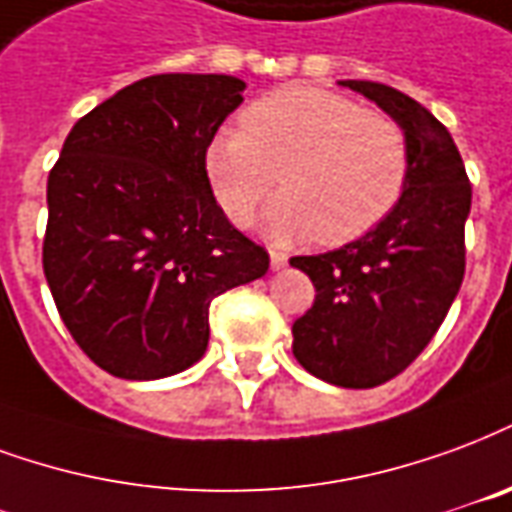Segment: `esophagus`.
Wrapping results in <instances>:
<instances>
[{
    "label": "esophagus",
    "mask_w": 512,
    "mask_h": 512,
    "mask_svg": "<svg viewBox=\"0 0 512 512\" xmlns=\"http://www.w3.org/2000/svg\"><path fill=\"white\" fill-rule=\"evenodd\" d=\"M287 266V255H282V252H274L271 249V268L274 271H279V268H285Z\"/></svg>",
    "instance_id": "34e87169"
}]
</instances>
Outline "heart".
Returning a JSON list of instances; mask_svg holds the SVG:
<instances>
[{"label": "heart", "mask_w": 512, "mask_h": 512, "mask_svg": "<svg viewBox=\"0 0 512 512\" xmlns=\"http://www.w3.org/2000/svg\"><path fill=\"white\" fill-rule=\"evenodd\" d=\"M241 121L244 130L225 127L206 149L208 181L230 222H252L279 170L287 195L266 214L276 241L347 244L396 206L407 138L391 116L363 111L342 94L285 86L246 105Z\"/></svg>", "instance_id": "b5f03b06"}]
</instances>
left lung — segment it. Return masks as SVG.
I'll list each match as a JSON object with an SVG mask.
<instances>
[{
  "instance_id": "1",
  "label": "left lung",
  "mask_w": 512,
  "mask_h": 512,
  "mask_svg": "<svg viewBox=\"0 0 512 512\" xmlns=\"http://www.w3.org/2000/svg\"><path fill=\"white\" fill-rule=\"evenodd\" d=\"M339 83L399 124L407 181L369 233L290 260L317 290L312 309L293 323V355L331 385L374 388L418 358L456 298L472 187L450 132L420 102L385 83Z\"/></svg>"
}]
</instances>
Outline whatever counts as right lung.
<instances>
[{"label": "right lung", "instance_id": "add662e5", "mask_svg": "<svg viewBox=\"0 0 512 512\" xmlns=\"http://www.w3.org/2000/svg\"><path fill=\"white\" fill-rule=\"evenodd\" d=\"M233 75H151L75 121L48 176L43 268L56 309L100 369L162 380L208 347V306L268 271L206 173Z\"/></svg>", "mask_w": 512, "mask_h": 512}]
</instances>
